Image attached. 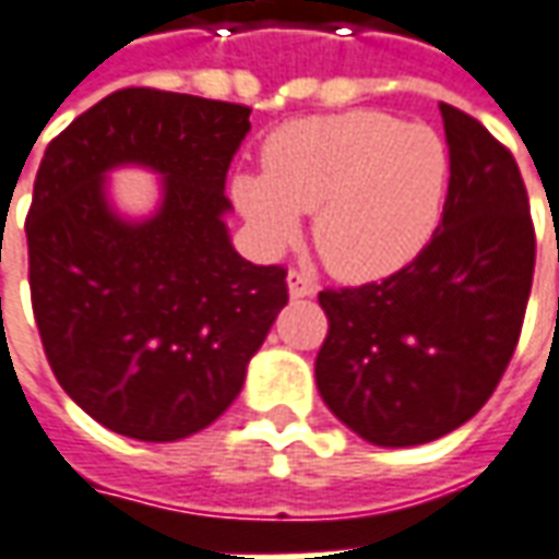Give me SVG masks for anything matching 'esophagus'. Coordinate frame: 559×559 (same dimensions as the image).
I'll list each match as a JSON object with an SVG mask.
<instances>
[{"instance_id": "1", "label": "esophagus", "mask_w": 559, "mask_h": 559, "mask_svg": "<svg viewBox=\"0 0 559 559\" xmlns=\"http://www.w3.org/2000/svg\"><path fill=\"white\" fill-rule=\"evenodd\" d=\"M287 287H290L293 299H308V296H314L317 284L308 275H302L299 269H290V275H287Z\"/></svg>"}]
</instances>
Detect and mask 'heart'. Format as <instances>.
<instances>
[{
    "instance_id": "b5f03b06",
    "label": "heart",
    "mask_w": 559,
    "mask_h": 559,
    "mask_svg": "<svg viewBox=\"0 0 559 559\" xmlns=\"http://www.w3.org/2000/svg\"><path fill=\"white\" fill-rule=\"evenodd\" d=\"M260 176L233 179V203L266 245L299 230L338 278L377 281L411 263L443 215L449 148L425 126L377 110L293 119L260 148Z\"/></svg>"
}]
</instances>
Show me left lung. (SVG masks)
Listing matches in <instances>:
<instances>
[{
  "label": "left lung",
  "instance_id": "1",
  "mask_svg": "<svg viewBox=\"0 0 559 559\" xmlns=\"http://www.w3.org/2000/svg\"><path fill=\"white\" fill-rule=\"evenodd\" d=\"M449 194L431 242L383 281L320 293L317 389L374 445H419L481 411L515 353L536 233L512 152L440 104Z\"/></svg>",
  "mask_w": 559,
  "mask_h": 559
}]
</instances>
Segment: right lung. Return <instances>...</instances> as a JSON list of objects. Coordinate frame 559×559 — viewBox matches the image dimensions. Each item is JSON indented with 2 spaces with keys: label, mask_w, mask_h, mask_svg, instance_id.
<instances>
[{
  "label": "right lung",
  "mask_w": 559,
  "mask_h": 559,
  "mask_svg": "<svg viewBox=\"0 0 559 559\" xmlns=\"http://www.w3.org/2000/svg\"><path fill=\"white\" fill-rule=\"evenodd\" d=\"M251 107L131 86L50 140L26 215L29 290L59 386L104 428L170 443L230 407L287 305V269L236 254L227 167ZM160 171L162 206L126 222L103 176Z\"/></svg>",
  "instance_id": "obj_1"
}]
</instances>
